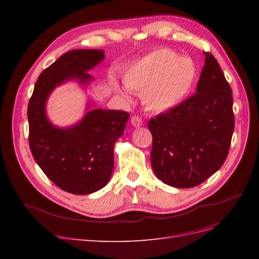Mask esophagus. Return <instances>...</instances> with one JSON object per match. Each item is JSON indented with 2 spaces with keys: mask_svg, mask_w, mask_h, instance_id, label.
<instances>
[{
  "mask_svg": "<svg viewBox=\"0 0 259 259\" xmlns=\"http://www.w3.org/2000/svg\"><path fill=\"white\" fill-rule=\"evenodd\" d=\"M131 123H132L133 126L139 127V126H142V125H143V120L140 119V117H139L138 115H134V116H132Z\"/></svg>",
  "mask_w": 259,
  "mask_h": 259,
  "instance_id": "1",
  "label": "esophagus"
}]
</instances>
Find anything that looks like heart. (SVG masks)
Here are the masks:
<instances>
[{
  "label": "heart",
  "mask_w": 259,
  "mask_h": 259,
  "mask_svg": "<svg viewBox=\"0 0 259 259\" xmlns=\"http://www.w3.org/2000/svg\"><path fill=\"white\" fill-rule=\"evenodd\" d=\"M197 77L192 59L163 48L132 62L123 73V84L128 91L142 94L143 103L151 111L164 112L189 96Z\"/></svg>",
  "instance_id": "b5f03b06"
}]
</instances>
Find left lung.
<instances>
[{"label": "left lung", "mask_w": 259, "mask_h": 259, "mask_svg": "<svg viewBox=\"0 0 259 259\" xmlns=\"http://www.w3.org/2000/svg\"><path fill=\"white\" fill-rule=\"evenodd\" d=\"M193 94L150 119L151 165L164 184L192 188L222 167L234 130L232 91L213 55L205 53Z\"/></svg>", "instance_id": "obj_1"}]
</instances>
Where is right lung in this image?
<instances>
[{
    "mask_svg": "<svg viewBox=\"0 0 259 259\" xmlns=\"http://www.w3.org/2000/svg\"><path fill=\"white\" fill-rule=\"evenodd\" d=\"M104 58L101 50H73L61 55L42 71L29 100L31 153L55 185L73 194H90L108 184L113 170L114 144L123 135L130 114L94 109L74 126L59 128L46 116V100L66 81L88 84L93 76L86 71Z\"/></svg>",
    "mask_w": 259,
    "mask_h": 259,
    "instance_id": "obj_1",
    "label": "right lung"
}]
</instances>
